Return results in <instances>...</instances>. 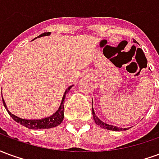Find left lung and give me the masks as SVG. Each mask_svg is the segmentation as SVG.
<instances>
[{
	"label": "left lung",
	"instance_id": "obj_1",
	"mask_svg": "<svg viewBox=\"0 0 159 159\" xmlns=\"http://www.w3.org/2000/svg\"><path fill=\"white\" fill-rule=\"evenodd\" d=\"M133 42H134V43H137V42L134 39L133 40ZM92 113H93V120H94V122L96 123L97 125H99L100 127H102V128H104V129H109V130H112V131H120V130L129 129L128 128H125V129H123L118 128V127L117 126H112V125H110V124H107V123H104V122H102V121H101L99 117H97L96 115H95V113H94V111H93V108H92Z\"/></svg>",
	"mask_w": 159,
	"mask_h": 159
}]
</instances>
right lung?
Returning a JSON list of instances; mask_svg holds the SVG:
<instances>
[{"instance_id": "add662e5", "label": "right lung", "mask_w": 159, "mask_h": 159, "mask_svg": "<svg viewBox=\"0 0 159 159\" xmlns=\"http://www.w3.org/2000/svg\"><path fill=\"white\" fill-rule=\"evenodd\" d=\"M51 33L50 32H45L41 34L39 36L37 37H42V36H49ZM37 37H36L35 39H36ZM73 85L70 86L66 90V92L64 93L62 98V101H61V104L59 106V108L58 109V111H56L55 113H53L52 116L50 117H45V118H42V119H34V120H28V119H23V118H20V117H17L15 115L12 114L7 109V105H6L5 101L2 98V101H3V105L5 107L6 110L7 111L8 114L12 117V119L16 121L17 123H20L23 126L26 127L28 129H50V128H53V127H56L59 125L60 123H62L63 119H64V104H65V100H66V94L70 91V89L72 88Z\"/></svg>"}]
</instances>
